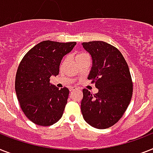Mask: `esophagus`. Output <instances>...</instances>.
Returning <instances> with one entry per match:
<instances>
[{
	"instance_id": "obj_1",
	"label": "esophagus",
	"mask_w": 153,
	"mask_h": 153,
	"mask_svg": "<svg viewBox=\"0 0 153 153\" xmlns=\"http://www.w3.org/2000/svg\"><path fill=\"white\" fill-rule=\"evenodd\" d=\"M77 89H78V88L75 87V86H71V87H70L71 92H73V91H74V90H77Z\"/></svg>"
}]
</instances>
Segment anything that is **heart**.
<instances>
[{
    "label": "heart",
    "mask_w": 153,
    "mask_h": 153,
    "mask_svg": "<svg viewBox=\"0 0 153 153\" xmlns=\"http://www.w3.org/2000/svg\"><path fill=\"white\" fill-rule=\"evenodd\" d=\"M87 56L86 55V54H85V53H79V54H78V55L76 56V59H79V58H82V57H83V56Z\"/></svg>",
    "instance_id": "heart-1"
}]
</instances>
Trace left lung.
<instances>
[{
  "instance_id": "left-lung-1",
  "label": "left lung",
  "mask_w": 153,
  "mask_h": 153,
  "mask_svg": "<svg viewBox=\"0 0 153 153\" xmlns=\"http://www.w3.org/2000/svg\"><path fill=\"white\" fill-rule=\"evenodd\" d=\"M91 55L93 66L88 79L95 83L98 93L82 89L81 111L85 121L97 129L115 124L123 115L133 94L129 67L120 50L105 42H83Z\"/></svg>"
}]
</instances>
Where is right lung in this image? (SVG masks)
Instances as JSON below:
<instances>
[{
  "mask_svg": "<svg viewBox=\"0 0 153 153\" xmlns=\"http://www.w3.org/2000/svg\"><path fill=\"white\" fill-rule=\"evenodd\" d=\"M75 45V42L43 41L28 51L19 65L16 96L25 115L38 126H51L63 115L69 89H59L49 81L52 75H58L63 57Z\"/></svg>",
  "mask_w": 153,
  "mask_h": 153,
  "instance_id": "obj_1",
  "label": "right lung"
}]
</instances>
